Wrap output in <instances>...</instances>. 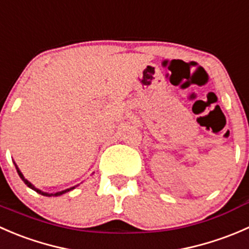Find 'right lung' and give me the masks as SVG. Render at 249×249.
<instances>
[{"label":"right lung","mask_w":249,"mask_h":249,"mask_svg":"<svg viewBox=\"0 0 249 249\" xmlns=\"http://www.w3.org/2000/svg\"><path fill=\"white\" fill-rule=\"evenodd\" d=\"M16 169H17V171H18V175H19V176H20V178H21V179H22V180H24V183H25V184H26V185H27V187H29V188H31V189H34V190H36V192H37V193H39V194L44 195V196H60V195L65 194V193L70 192V190L74 189V188H76V187H77V185H76V187H72V188H70V189H66V190H62V192H57V193H55V194H49V193H43V192H42V190H39V189H37V188H35V187H34V185H32V184H31V183H30V182H29V180H27V179H26V178H25V177H24V175H22V173H21V172H20L19 167H18V166H17V165H16Z\"/></svg>","instance_id":"right-lung-1"}]
</instances>
